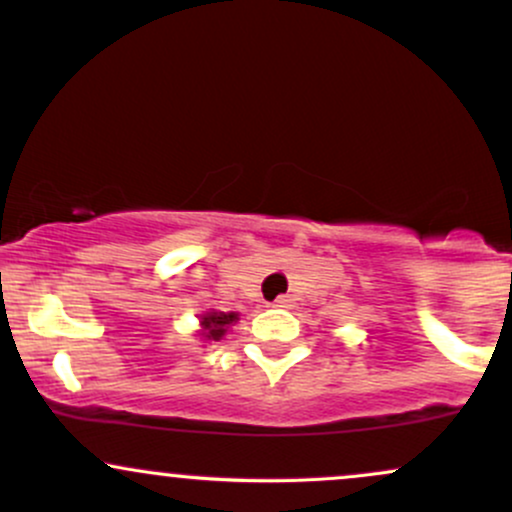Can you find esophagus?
<instances>
[{
	"instance_id": "34e87169",
	"label": "esophagus",
	"mask_w": 512,
	"mask_h": 512,
	"mask_svg": "<svg viewBox=\"0 0 512 512\" xmlns=\"http://www.w3.org/2000/svg\"><path fill=\"white\" fill-rule=\"evenodd\" d=\"M293 305V298L291 296H279L274 301V308H291Z\"/></svg>"
}]
</instances>
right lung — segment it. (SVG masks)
Returning a JSON list of instances; mask_svg holds the SVG:
<instances>
[{"mask_svg": "<svg viewBox=\"0 0 512 512\" xmlns=\"http://www.w3.org/2000/svg\"><path fill=\"white\" fill-rule=\"evenodd\" d=\"M238 320V313H216V310H211V313H204L199 317V325H202V337L204 339H214V342H219V339L226 334L228 325H233V322Z\"/></svg>", "mask_w": 512, "mask_h": 512, "instance_id": "add662e5", "label": "right lung"}]
</instances>
